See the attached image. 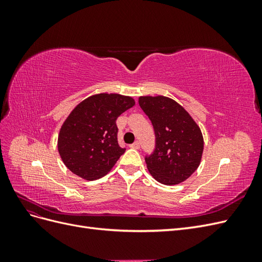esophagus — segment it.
<instances>
[{
	"instance_id": "34e87169",
	"label": "esophagus",
	"mask_w": 262,
	"mask_h": 262,
	"mask_svg": "<svg viewBox=\"0 0 262 262\" xmlns=\"http://www.w3.org/2000/svg\"><path fill=\"white\" fill-rule=\"evenodd\" d=\"M130 147H131V148H136V149H139V148H140V143H139L138 141H137V142H134L133 144H131V145H130Z\"/></svg>"
}]
</instances>
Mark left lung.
Segmentation results:
<instances>
[{"mask_svg": "<svg viewBox=\"0 0 262 262\" xmlns=\"http://www.w3.org/2000/svg\"><path fill=\"white\" fill-rule=\"evenodd\" d=\"M139 104L156 137L154 153L145 158L149 173L166 186L185 181L201 163L204 142L199 125L176 100L163 95L140 96Z\"/></svg>", "mask_w": 262, "mask_h": 262, "instance_id": "left-lung-1", "label": "left lung"}]
</instances>
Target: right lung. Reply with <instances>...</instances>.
<instances>
[{"mask_svg":"<svg viewBox=\"0 0 262 262\" xmlns=\"http://www.w3.org/2000/svg\"><path fill=\"white\" fill-rule=\"evenodd\" d=\"M134 105L132 97L117 93L95 94L76 105L58 136V150L67 167L85 180L107 175L125 150L118 143L116 120Z\"/></svg>","mask_w":262,"mask_h":262,"instance_id":"obj_1","label":"right lung"}]
</instances>
